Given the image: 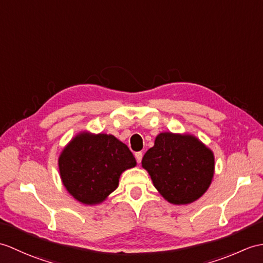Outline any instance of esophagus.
<instances>
[{
	"instance_id": "esophagus-1",
	"label": "esophagus",
	"mask_w": 263,
	"mask_h": 263,
	"mask_svg": "<svg viewBox=\"0 0 263 263\" xmlns=\"http://www.w3.org/2000/svg\"><path fill=\"white\" fill-rule=\"evenodd\" d=\"M134 156H136V159H137V161H138L139 163L141 162V160H142V157H143V154H142V152H137V154L134 155Z\"/></svg>"
}]
</instances>
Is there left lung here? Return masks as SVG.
Returning <instances> with one entry per match:
<instances>
[{
    "mask_svg": "<svg viewBox=\"0 0 263 263\" xmlns=\"http://www.w3.org/2000/svg\"><path fill=\"white\" fill-rule=\"evenodd\" d=\"M141 163L157 191L175 205L191 204L203 196L215 170L213 151L188 133H159Z\"/></svg>",
    "mask_w": 263,
    "mask_h": 263,
    "instance_id": "1",
    "label": "left lung"
}]
</instances>
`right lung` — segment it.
I'll use <instances>...</instances> for the list:
<instances>
[{
  "label": "right lung",
  "instance_id": "obj_1",
  "mask_svg": "<svg viewBox=\"0 0 263 263\" xmlns=\"http://www.w3.org/2000/svg\"><path fill=\"white\" fill-rule=\"evenodd\" d=\"M136 158L112 134L82 131L72 138L58 158L60 179L72 197L85 205L103 203L119 186Z\"/></svg>",
  "mask_w": 263,
  "mask_h": 263
}]
</instances>
